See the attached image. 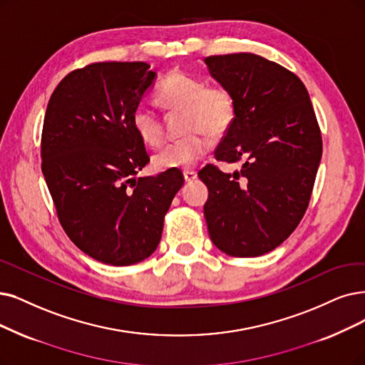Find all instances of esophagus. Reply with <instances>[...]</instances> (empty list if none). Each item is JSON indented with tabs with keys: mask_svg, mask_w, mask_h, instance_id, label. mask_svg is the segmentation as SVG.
Returning a JSON list of instances; mask_svg holds the SVG:
<instances>
[{
	"mask_svg": "<svg viewBox=\"0 0 365 365\" xmlns=\"http://www.w3.org/2000/svg\"><path fill=\"white\" fill-rule=\"evenodd\" d=\"M182 175H184V181H185V182H192V181H195V180L197 178L196 170H192V169L184 170Z\"/></svg>",
	"mask_w": 365,
	"mask_h": 365,
	"instance_id": "esophagus-1",
	"label": "esophagus"
}]
</instances>
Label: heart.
<instances>
[{
    "mask_svg": "<svg viewBox=\"0 0 365 365\" xmlns=\"http://www.w3.org/2000/svg\"><path fill=\"white\" fill-rule=\"evenodd\" d=\"M157 100L168 110H184L185 138L169 143L153 163L155 169H185L196 165L211 147L214 138L226 135L237 118V100L225 85H207L202 78L173 71L163 81ZM132 125L139 139L155 148L162 145L165 132L157 113L148 106H138Z\"/></svg>",
    "mask_w": 365,
    "mask_h": 365,
    "instance_id": "obj_1",
    "label": "heart"
}]
</instances>
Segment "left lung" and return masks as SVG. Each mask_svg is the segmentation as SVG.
I'll use <instances>...</instances> for the list:
<instances>
[{
    "label": "left lung",
    "instance_id": "1",
    "mask_svg": "<svg viewBox=\"0 0 365 365\" xmlns=\"http://www.w3.org/2000/svg\"><path fill=\"white\" fill-rule=\"evenodd\" d=\"M211 76L237 100V118L215 150L218 162L242 168L199 170L211 241L235 257L279 247L299 225L322 157V136L301 79L255 53L207 56Z\"/></svg>",
    "mask_w": 365,
    "mask_h": 365
}]
</instances>
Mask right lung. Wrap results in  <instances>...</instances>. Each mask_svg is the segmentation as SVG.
<instances>
[{
    "instance_id": "right-lung-1",
    "label": "right lung",
    "mask_w": 365,
    "mask_h": 365,
    "mask_svg": "<svg viewBox=\"0 0 365 365\" xmlns=\"http://www.w3.org/2000/svg\"><path fill=\"white\" fill-rule=\"evenodd\" d=\"M155 79L147 63H93L58 83L41 132V172L68 238L93 259L150 257L184 184L180 169L135 178L150 162L132 113Z\"/></svg>"
}]
</instances>
